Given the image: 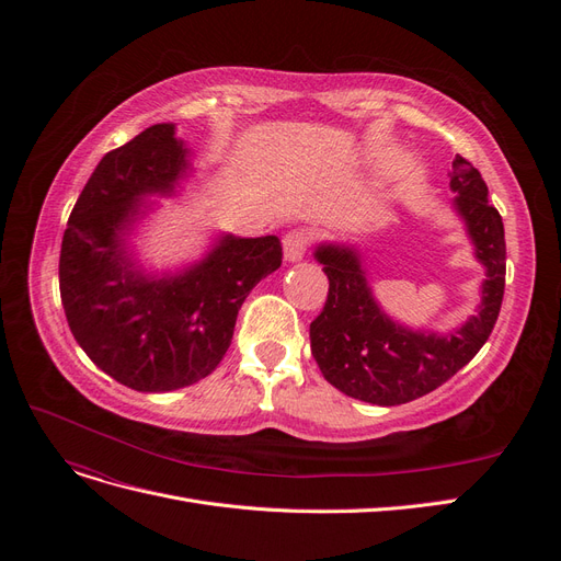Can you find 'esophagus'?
I'll list each match as a JSON object with an SVG mask.
<instances>
[{
    "label": "esophagus",
    "mask_w": 561,
    "mask_h": 561,
    "mask_svg": "<svg viewBox=\"0 0 561 561\" xmlns=\"http://www.w3.org/2000/svg\"><path fill=\"white\" fill-rule=\"evenodd\" d=\"M309 231L304 229H293L283 236V252H285V260L287 262H299L304 257V252H307L309 245Z\"/></svg>",
    "instance_id": "esophagus-1"
}]
</instances>
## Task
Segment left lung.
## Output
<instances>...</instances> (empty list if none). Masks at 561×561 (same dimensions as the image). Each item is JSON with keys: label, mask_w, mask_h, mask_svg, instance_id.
<instances>
[{"label": "left lung", "mask_w": 561, "mask_h": 561, "mask_svg": "<svg viewBox=\"0 0 561 561\" xmlns=\"http://www.w3.org/2000/svg\"><path fill=\"white\" fill-rule=\"evenodd\" d=\"M449 178L454 210L486 268L478 313L458 330L435 334L390 320L371 295L358 250L339 243L316 248L330 290L311 322V353L322 377L355 400L393 407L431 393L474 358L496 325L505 290L503 219L470 161L456 157Z\"/></svg>", "instance_id": "obj_1"}]
</instances>
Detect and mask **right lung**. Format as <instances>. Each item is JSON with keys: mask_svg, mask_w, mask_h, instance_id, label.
<instances>
[{"mask_svg": "<svg viewBox=\"0 0 561 561\" xmlns=\"http://www.w3.org/2000/svg\"><path fill=\"white\" fill-rule=\"evenodd\" d=\"M175 124H157L100 159L79 194L60 248V299L77 344L133 390L165 393L206 379L225 358L250 290L280 266L276 236L222 233L196 264L142 274L128 231L147 196L175 194L190 173Z\"/></svg>", "mask_w": 561, "mask_h": 561, "instance_id": "obj_1", "label": "right lung"}]
</instances>
